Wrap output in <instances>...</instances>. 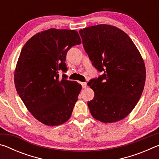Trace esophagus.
Segmentation results:
<instances>
[{
  "mask_svg": "<svg viewBox=\"0 0 159 159\" xmlns=\"http://www.w3.org/2000/svg\"><path fill=\"white\" fill-rule=\"evenodd\" d=\"M81 85H82L83 88H85L86 87H87V83H81Z\"/></svg>",
  "mask_w": 159,
  "mask_h": 159,
  "instance_id": "esophagus-1",
  "label": "esophagus"
}]
</instances>
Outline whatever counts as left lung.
Wrapping results in <instances>:
<instances>
[{"label": "left lung", "instance_id": "left-lung-1", "mask_svg": "<svg viewBox=\"0 0 159 159\" xmlns=\"http://www.w3.org/2000/svg\"><path fill=\"white\" fill-rule=\"evenodd\" d=\"M79 34L93 65L104 71L88 83L95 93L88 102L90 114L103 123L119 121L133 111L144 90L143 58L128 34L114 26H92Z\"/></svg>", "mask_w": 159, "mask_h": 159}]
</instances>
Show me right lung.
Masks as SVG:
<instances>
[{
    "label": "right lung",
    "mask_w": 159,
    "mask_h": 159,
    "mask_svg": "<svg viewBox=\"0 0 159 159\" xmlns=\"http://www.w3.org/2000/svg\"><path fill=\"white\" fill-rule=\"evenodd\" d=\"M80 43L76 31L52 28L35 34L21 51L15 70L16 90L29 111L44 125H60L71 117L81 85L58 74L66 70L68 50Z\"/></svg>",
    "instance_id": "add662e5"
}]
</instances>
